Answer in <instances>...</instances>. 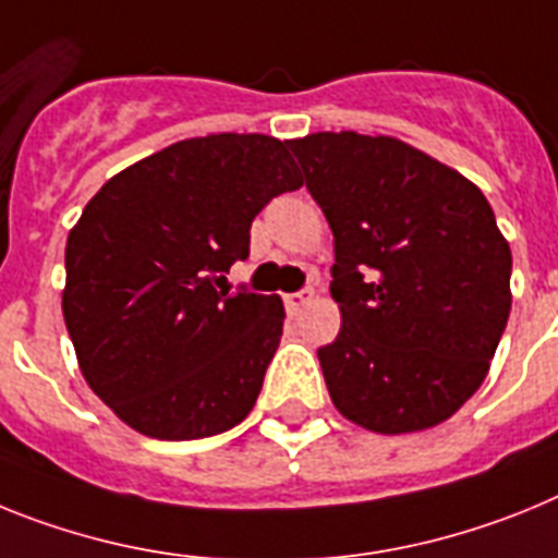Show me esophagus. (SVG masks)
<instances>
[{
  "instance_id": "1",
  "label": "esophagus",
  "mask_w": 558,
  "mask_h": 558,
  "mask_svg": "<svg viewBox=\"0 0 558 558\" xmlns=\"http://www.w3.org/2000/svg\"><path fill=\"white\" fill-rule=\"evenodd\" d=\"M283 303H286V312L289 314H298L300 308L312 303V292H292V294H283Z\"/></svg>"
}]
</instances>
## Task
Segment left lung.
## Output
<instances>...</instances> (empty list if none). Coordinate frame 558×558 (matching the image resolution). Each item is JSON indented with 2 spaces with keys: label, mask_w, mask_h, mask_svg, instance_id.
<instances>
[{
  "label": "left lung",
  "mask_w": 558,
  "mask_h": 558,
  "mask_svg": "<svg viewBox=\"0 0 558 558\" xmlns=\"http://www.w3.org/2000/svg\"><path fill=\"white\" fill-rule=\"evenodd\" d=\"M333 232L342 326L317 351L333 407L371 433L452 418L486 379L511 312V246L449 165L385 134L289 140Z\"/></svg>",
  "instance_id": "obj_1"
}]
</instances>
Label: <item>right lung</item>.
<instances>
[{"mask_svg":"<svg viewBox=\"0 0 558 558\" xmlns=\"http://www.w3.org/2000/svg\"><path fill=\"white\" fill-rule=\"evenodd\" d=\"M303 179L286 143L210 134L129 165L66 239L64 323L77 367L140 435L196 440L250 415L283 333V300L216 289L250 255L252 219Z\"/></svg>","mask_w":558,"mask_h":558,"instance_id":"1","label":"right lung"}]
</instances>
